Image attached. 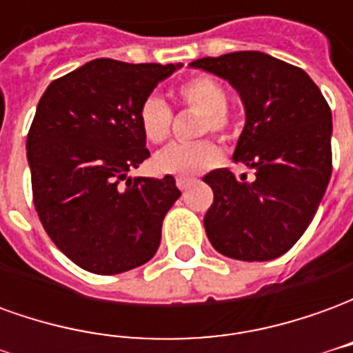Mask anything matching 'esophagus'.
<instances>
[{
  "label": "esophagus",
  "instance_id": "esophagus-1",
  "mask_svg": "<svg viewBox=\"0 0 353 353\" xmlns=\"http://www.w3.org/2000/svg\"><path fill=\"white\" fill-rule=\"evenodd\" d=\"M176 185H177V189L185 191V189H189V187L192 185V179H187V177H177Z\"/></svg>",
  "mask_w": 353,
  "mask_h": 353
}]
</instances>
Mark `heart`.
<instances>
[{
	"label": "heart",
	"instance_id": "obj_1",
	"mask_svg": "<svg viewBox=\"0 0 353 353\" xmlns=\"http://www.w3.org/2000/svg\"><path fill=\"white\" fill-rule=\"evenodd\" d=\"M179 98L185 105L202 113V121L199 124L200 136L212 132L225 138L229 134V96L219 81L208 75L192 77L179 87ZM138 121L147 141L159 145L168 139L172 130V109L159 96H147L139 105ZM219 161L221 149L212 139H202L194 143H172L164 147L154 154L153 166L164 176L194 177L214 168Z\"/></svg>",
	"mask_w": 353,
	"mask_h": 353
}]
</instances>
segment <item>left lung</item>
Returning a JSON list of instances; mask_svg holds the SVG:
<instances>
[{
  "label": "left lung",
  "mask_w": 353,
  "mask_h": 353,
  "mask_svg": "<svg viewBox=\"0 0 353 353\" xmlns=\"http://www.w3.org/2000/svg\"><path fill=\"white\" fill-rule=\"evenodd\" d=\"M229 81L245 109L234 162L255 168L238 179L221 168L204 176L214 204L204 227L217 252L270 261L289 252L318 212L333 172L331 109L316 83L283 60L242 50L191 62Z\"/></svg>",
  "instance_id": "8db88e82"
}]
</instances>
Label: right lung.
<instances>
[{"mask_svg":"<svg viewBox=\"0 0 353 353\" xmlns=\"http://www.w3.org/2000/svg\"><path fill=\"white\" fill-rule=\"evenodd\" d=\"M179 68L96 58L52 81L37 103L26 139L35 212L58 250L88 272H126L159 250L181 192L172 176L128 172L149 159L139 105Z\"/></svg>","mask_w":353,"mask_h":353,"instance_id":"1","label":"right lung"}]
</instances>
